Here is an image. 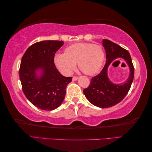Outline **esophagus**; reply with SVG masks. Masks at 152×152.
I'll return each instance as SVG.
<instances>
[{"mask_svg":"<svg viewBox=\"0 0 152 152\" xmlns=\"http://www.w3.org/2000/svg\"><path fill=\"white\" fill-rule=\"evenodd\" d=\"M79 78L78 76H74L73 77V81H76Z\"/></svg>","mask_w":152,"mask_h":152,"instance_id":"34e87169","label":"esophagus"}]
</instances>
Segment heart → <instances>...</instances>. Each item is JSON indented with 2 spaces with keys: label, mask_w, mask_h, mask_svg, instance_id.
<instances>
[{
  "label": "heart",
  "mask_w": 152,
  "mask_h": 152,
  "mask_svg": "<svg viewBox=\"0 0 152 152\" xmlns=\"http://www.w3.org/2000/svg\"><path fill=\"white\" fill-rule=\"evenodd\" d=\"M105 60V52L98 44L77 43L67 47L65 53H56L54 63L56 68L64 75H70L77 62L81 71L93 75L99 71Z\"/></svg>",
  "instance_id": "1"
}]
</instances>
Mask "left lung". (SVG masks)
Here are the masks:
<instances>
[{"label": "left lung", "instance_id": "obj_1", "mask_svg": "<svg viewBox=\"0 0 152 152\" xmlns=\"http://www.w3.org/2000/svg\"><path fill=\"white\" fill-rule=\"evenodd\" d=\"M106 53V63L102 70L91 79L88 88L83 89L87 99L99 108H108L121 102L128 94L134 77V66L129 52L108 39H103ZM118 58H124L130 68L131 73L125 83L113 84L107 78V69L110 63Z\"/></svg>", "mask_w": 152, "mask_h": 152}]
</instances>
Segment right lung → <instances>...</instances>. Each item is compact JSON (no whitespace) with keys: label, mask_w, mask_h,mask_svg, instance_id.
<instances>
[{"label":"right lung","mask_w":152,"mask_h":152,"mask_svg":"<svg viewBox=\"0 0 152 152\" xmlns=\"http://www.w3.org/2000/svg\"><path fill=\"white\" fill-rule=\"evenodd\" d=\"M64 42L46 40L36 42L27 48L22 57L19 78L22 89L28 100L37 108L53 110L60 106L66 94V88L72 77L62 75L54 63L56 51ZM42 69L38 78L36 71Z\"/></svg>","instance_id":"1"}]
</instances>
